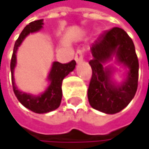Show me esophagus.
<instances>
[{"label":"esophagus","mask_w":149,"mask_h":149,"mask_svg":"<svg viewBox=\"0 0 149 149\" xmlns=\"http://www.w3.org/2000/svg\"><path fill=\"white\" fill-rule=\"evenodd\" d=\"M75 60L77 62H80L84 59V50H78L75 54Z\"/></svg>","instance_id":"esophagus-1"}]
</instances>
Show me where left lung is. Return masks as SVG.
Segmentation results:
<instances>
[{"mask_svg":"<svg viewBox=\"0 0 149 149\" xmlns=\"http://www.w3.org/2000/svg\"><path fill=\"white\" fill-rule=\"evenodd\" d=\"M93 58L89 61L92 76L88 88V99L92 108L106 114L123 109L134 98L138 87L139 62L132 39L120 27L104 32L91 46ZM116 55L118 62L129 68L127 79L121 86L110 80V71L102 64Z\"/></svg>","mask_w":149,"mask_h":149,"instance_id":"left-lung-1","label":"left lung"}]
</instances>
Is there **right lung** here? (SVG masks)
Masks as SVG:
<instances>
[{
  "label": "right lung",
  "mask_w": 149,
  "mask_h": 149,
  "mask_svg": "<svg viewBox=\"0 0 149 149\" xmlns=\"http://www.w3.org/2000/svg\"><path fill=\"white\" fill-rule=\"evenodd\" d=\"M42 19H38L29 23L20 33L19 38L15 41L14 46V52L10 63V69L12 75V84L13 90L15 97L19 102L25 106L26 109L39 114L47 113L58 109L61 103L62 99V81L63 79L74 70L76 65V61L72 60L66 64H61L59 62H54L52 64V70L49 73L48 79L51 84L46 89L45 92L40 96H33L19 91L15 86L14 81V69L16 65V52L18 47L20 45L23 40L31 33L37 32L40 30L43 26Z\"/></svg>",
  "instance_id": "add662e5"
}]
</instances>
